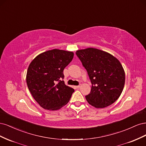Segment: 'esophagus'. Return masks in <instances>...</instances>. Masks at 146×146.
<instances>
[{"label":"esophagus","instance_id":"esophagus-1","mask_svg":"<svg viewBox=\"0 0 146 146\" xmlns=\"http://www.w3.org/2000/svg\"><path fill=\"white\" fill-rule=\"evenodd\" d=\"M74 87H75V88H76V89H78V88H80V86L78 85V86H74Z\"/></svg>","mask_w":146,"mask_h":146}]
</instances>
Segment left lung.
<instances>
[{"label": "left lung", "mask_w": 146, "mask_h": 146, "mask_svg": "<svg viewBox=\"0 0 146 146\" xmlns=\"http://www.w3.org/2000/svg\"><path fill=\"white\" fill-rule=\"evenodd\" d=\"M76 54L86 70L92 84L85 98L93 107L102 108L111 105L121 96L125 84V72L115 57L94 48L79 50Z\"/></svg>", "instance_id": "left-lung-1"}]
</instances>
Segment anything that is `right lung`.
<instances>
[{
  "label": "right lung",
  "instance_id": "obj_1",
  "mask_svg": "<svg viewBox=\"0 0 146 146\" xmlns=\"http://www.w3.org/2000/svg\"><path fill=\"white\" fill-rule=\"evenodd\" d=\"M73 57L72 52L53 49L39 54L30 64L27 86L43 108L57 110L68 103L74 90L64 84L63 70Z\"/></svg>",
  "mask_w": 146,
  "mask_h": 146
}]
</instances>
